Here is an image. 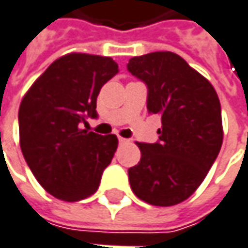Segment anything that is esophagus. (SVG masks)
<instances>
[{
	"label": "esophagus",
	"mask_w": 248,
	"mask_h": 248,
	"mask_svg": "<svg viewBox=\"0 0 248 248\" xmlns=\"http://www.w3.org/2000/svg\"><path fill=\"white\" fill-rule=\"evenodd\" d=\"M118 141H119V142H121V144H124V142H126V139H124V137H121V136H119V137H118Z\"/></svg>",
	"instance_id": "1"
}]
</instances>
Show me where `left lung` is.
<instances>
[{"mask_svg": "<svg viewBox=\"0 0 248 248\" xmlns=\"http://www.w3.org/2000/svg\"><path fill=\"white\" fill-rule=\"evenodd\" d=\"M127 71L147 85L148 112L162 121L156 142H137L141 159L127 170L129 183L141 201L174 206L198 189L219 154V98L213 85L173 52L132 57Z\"/></svg>", "mask_w": 248, "mask_h": 248, "instance_id": "1", "label": "left lung"}]
</instances>
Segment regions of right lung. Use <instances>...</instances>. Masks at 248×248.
Here are the masks:
<instances>
[{"label": "right lung", "mask_w": 248, "mask_h": 248, "mask_svg": "<svg viewBox=\"0 0 248 248\" xmlns=\"http://www.w3.org/2000/svg\"><path fill=\"white\" fill-rule=\"evenodd\" d=\"M118 71L111 57L70 53L49 65L20 103L23 156L41 186L60 201L93 195L114 158L115 134L101 136L82 124L97 118L100 89Z\"/></svg>", "instance_id": "obj_1"}]
</instances>
